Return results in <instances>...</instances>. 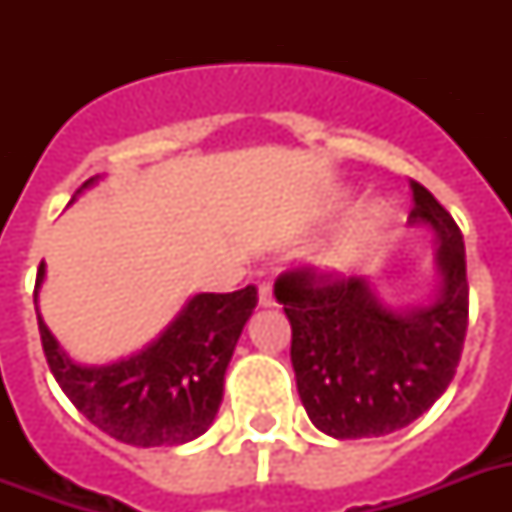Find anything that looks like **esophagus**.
<instances>
[{
  "mask_svg": "<svg viewBox=\"0 0 512 512\" xmlns=\"http://www.w3.org/2000/svg\"><path fill=\"white\" fill-rule=\"evenodd\" d=\"M257 305H260V308H273V305H276L271 284H260V287H257Z\"/></svg>",
  "mask_w": 512,
  "mask_h": 512,
  "instance_id": "34e87169",
  "label": "esophagus"
}]
</instances>
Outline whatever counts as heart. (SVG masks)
Instances as JSON below:
<instances>
[{
    "mask_svg": "<svg viewBox=\"0 0 512 512\" xmlns=\"http://www.w3.org/2000/svg\"><path fill=\"white\" fill-rule=\"evenodd\" d=\"M396 217V209L388 199H369L358 204V209L348 217V223L335 233V239L329 241L324 252L319 255V265L327 271H345L353 265L366 249L374 247L382 239V233L388 231L390 223Z\"/></svg>",
    "mask_w": 512,
    "mask_h": 512,
    "instance_id": "b5f03b06",
    "label": "heart"
}]
</instances>
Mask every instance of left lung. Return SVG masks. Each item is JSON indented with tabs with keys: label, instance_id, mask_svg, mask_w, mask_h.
Segmentation results:
<instances>
[{
	"label": "left lung",
	"instance_id": "left-lung-1",
	"mask_svg": "<svg viewBox=\"0 0 512 512\" xmlns=\"http://www.w3.org/2000/svg\"><path fill=\"white\" fill-rule=\"evenodd\" d=\"M409 225L436 239V287L425 303L382 297L369 276L319 281L308 271L276 281L292 324V366L305 412L321 433L388 436L406 428L449 388L468 329L465 241L436 196L412 183Z\"/></svg>",
	"mask_w": 512,
	"mask_h": 512
}]
</instances>
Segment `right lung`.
I'll return each mask as SVG.
<instances>
[{
  "mask_svg": "<svg viewBox=\"0 0 512 512\" xmlns=\"http://www.w3.org/2000/svg\"><path fill=\"white\" fill-rule=\"evenodd\" d=\"M100 177H90L76 196L98 185ZM42 281L44 263L34 292L44 356L63 393L92 425L122 444L143 449L180 446L207 433L223 404L225 369L257 305L255 287L228 295L199 292L140 350L108 364H82L60 348L44 324L39 313Z\"/></svg>",
  "mask_w": 512,
  "mask_h": 512,
  "instance_id": "1",
  "label": "right lung"
}]
</instances>
